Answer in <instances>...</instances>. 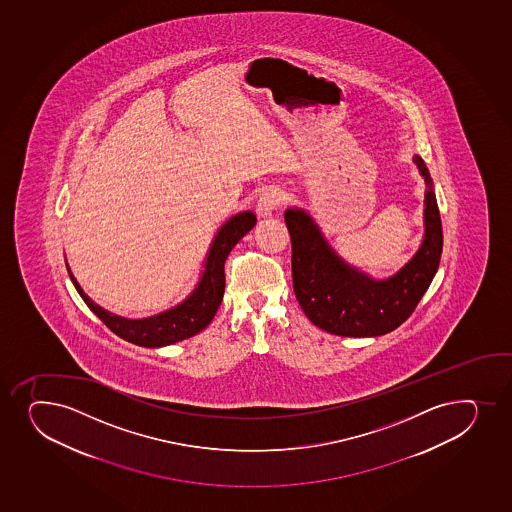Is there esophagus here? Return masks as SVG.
Segmentation results:
<instances>
[{
  "mask_svg": "<svg viewBox=\"0 0 512 512\" xmlns=\"http://www.w3.org/2000/svg\"><path fill=\"white\" fill-rule=\"evenodd\" d=\"M281 204V194L267 193L259 199V204H257V211H259L260 216H269L272 215V211L279 208Z\"/></svg>",
  "mask_w": 512,
  "mask_h": 512,
  "instance_id": "34e87169",
  "label": "esophagus"
}]
</instances>
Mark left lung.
Returning <instances> with one entry per match:
<instances>
[{
  "label": "left lung",
  "instance_id": "8db88e82",
  "mask_svg": "<svg viewBox=\"0 0 512 512\" xmlns=\"http://www.w3.org/2000/svg\"><path fill=\"white\" fill-rule=\"evenodd\" d=\"M414 164L428 184L423 245L387 281H372L341 262L304 211L287 209L284 220L291 235L292 287L304 314L321 330L357 338L385 335L413 314L428 291L440 265L443 230L428 167L419 157H414Z\"/></svg>",
  "mask_w": 512,
  "mask_h": 512
}]
</instances>
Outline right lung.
Here are the masks:
<instances>
[{
    "mask_svg": "<svg viewBox=\"0 0 512 512\" xmlns=\"http://www.w3.org/2000/svg\"><path fill=\"white\" fill-rule=\"evenodd\" d=\"M257 223V218L252 211L233 216L216 235L215 242L209 250L206 270H204L201 282L196 291L187 297L184 303L167 313L157 314L154 318L132 319L118 318L105 309L99 308L84 294L81 286L77 284L74 275L69 270L72 284L76 287L79 296L84 303L98 316L115 335L123 340L130 341L138 347L157 348L172 345L177 341L186 340L203 331L215 318L216 311L220 308L225 292V260L230 255L231 248L242 240L248 231Z\"/></svg>",
    "mask_w": 512,
    "mask_h": 512,
    "instance_id": "1",
    "label": "right lung"
}]
</instances>
